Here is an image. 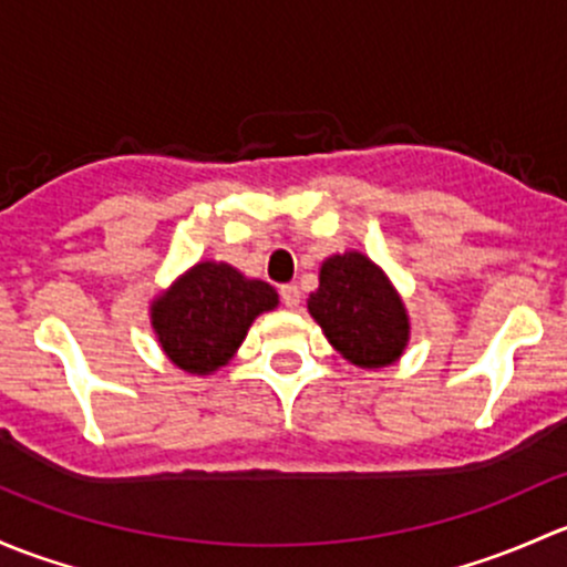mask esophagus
Instances as JSON below:
<instances>
[{
	"label": "esophagus",
	"mask_w": 567,
	"mask_h": 567,
	"mask_svg": "<svg viewBox=\"0 0 567 567\" xmlns=\"http://www.w3.org/2000/svg\"><path fill=\"white\" fill-rule=\"evenodd\" d=\"M281 300H284L286 308L300 306V289H297V284H284L281 286Z\"/></svg>",
	"instance_id": "1"
}]
</instances>
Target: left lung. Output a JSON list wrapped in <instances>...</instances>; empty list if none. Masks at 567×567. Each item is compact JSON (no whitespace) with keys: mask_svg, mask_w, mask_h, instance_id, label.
Wrapping results in <instances>:
<instances>
[{"mask_svg":"<svg viewBox=\"0 0 567 567\" xmlns=\"http://www.w3.org/2000/svg\"><path fill=\"white\" fill-rule=\"evenodd\" d=\"M308 313L327 341L360 369H382L404 354L410 317L399 291L358 250L336 254L319 270V289L308 297Z\"/></svg>","mask_w":567,"mask_h":567,"instance_id":"1","label":"left lung"}]
</instances>
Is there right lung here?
<instances>
[{"instance_id": "obj_1", "label": "right lung", "mask_w": 567, "mask_h": 567, "mask_svg": "<svg viewBox=\"0 0 567 567\" xmlns=\"http://www.w3.org/2000/svg\"><path fill=\"white\" fill-rule=\"evenodd\" d=\"M276 306L270 284L245 278L224 261H198L155 297L150 317L166 358L204 377L229 363L254 319Z\"/></svg>"}]
</instances>
